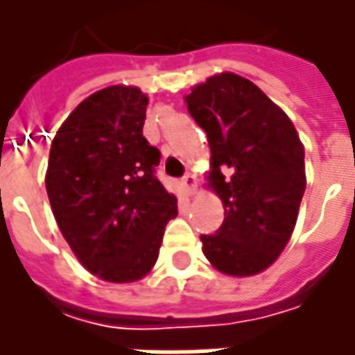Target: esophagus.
<instances>
[{
    "instance_id": "1",
    "label": "esophagus",
    "mask_w": 355,
    "mask_h": 355,
    "mask_svg": "<svg viewBox=\"0 0 355 355\" xmlns=\"http://www.w3.org/2000/svg\"><path fill=\"white\" fill-rule=\"evenodd\" d=\"M182 184L189 195L197 193V186H199V184H197V177H195L193 173H188V175L182 178Z\"/></svg>"
}]
</instances>
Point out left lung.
<instances>
[{
  "instance_id": "8db88e82",
  "label": "left lung",
  "mask_w": 355,
  "mask_h": 355,
  "mask_svg": "<svg viewBox=\"0 0 355 355\" xmlns=\"http://www.w3.org/2000/svg\"><path fill=\"white\" fill-rule=\"evenodd\" d=\"M208 136V188L225 206L216 234L200 236L219 272L254 276L291 239L306 189L304 145L287 114L232 71L211 75L184 97Z\"/></svg>"
}]
</instances>
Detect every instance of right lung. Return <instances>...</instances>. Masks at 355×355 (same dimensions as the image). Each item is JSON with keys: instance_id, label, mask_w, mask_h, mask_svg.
Listing matches in <instances>:
<instances>
[{"instance_id": "add662e5", "label": "right lung", "mask_w": 355, "mask_h": 355, "mask_svg": "<svg viewBox=\"0 0 355 355\" xmlns=\"http://www.w3.org/2000/svg\"><path fill=\"white\" fill-rule=\"evenodd\" d=\"M149 97L114 85L79 103L55 134L46 171L53 216L77 259L112 284L155 267L177 197L155 177L160 150L141 128Z\"/></svg>"}]
</instances>
